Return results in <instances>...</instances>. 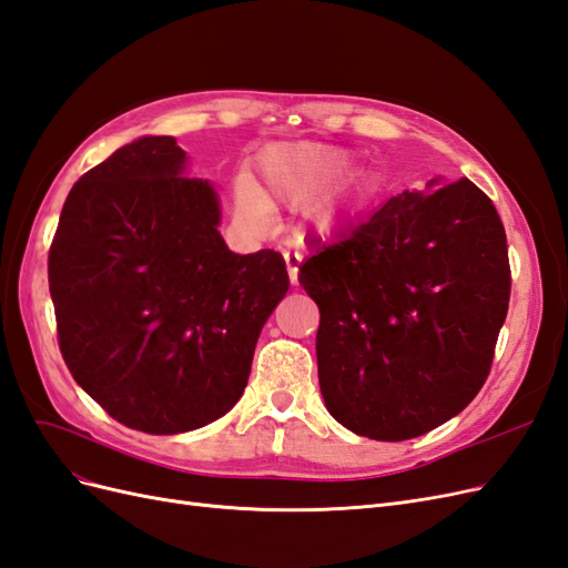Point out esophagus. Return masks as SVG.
Instances as JSON below:
<instances>
[{
    "instance_id": "obj_1",
    "label": "esophagus",
    "mask_w": 568,
    "mask_h": 568,
    "mask_svg": "<svg viewBox=\"0 0 568 568\" xmlns=\"http://www.w3.org/2000/svg\"><path fill=\"white\" fill-rule=\"evenodd\" d=\"M284 263H286V270H288L291 284H298V267H301V263H303V253H301V251H294V248L284 251Z\"/></svg>"
}]
</instances>
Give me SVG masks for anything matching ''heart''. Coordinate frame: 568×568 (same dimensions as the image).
Listing matches in <instances>:
<instances>
[{"label": "heart", "mask_w": 568, "mask_h": 568, "mask_svg": "<svg viewBox=\"0 0 568 568\" xmlns=\"http://www.w3.org/2000/svg\"><path fill=\"white\" fill-rule=\"evenodd\" d=\"M348 161L341 151L322 144H284L263 153L261 170L265 189H257L248 180L236 184V205L251 222L270 217L267 203H284L291 209L324 199L346 173Z\"/></svg>", "instance_id": "heart-1"}]
</instances>
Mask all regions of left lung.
<instances>
[{"label": "left lung", "mask_w": 568, "mask_h": 568, "mask_svg": "<svg viewBox=\"0 0 568 568\" xmlns=\"http://www.w3.org/2000/svg\"><path fill=\"white\" fill-rule=\"evenodd\" d=\"M434 185L317 244L298 274L320 307L324 405L357 436L432 432L490 374L511 288L503 220L471 180Z\"/></svg>", "instance_id": "obj_1"}]
</instances>
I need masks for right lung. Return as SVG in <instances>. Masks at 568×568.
<instances>
[{"label":"right lung","mask_w":568,"mask_h":568,"mask_svg":"<svg viewBox=\"0 0 568 568\" xmlns=\"http://www.w3.org/2000/svg\"><path fill=\"white\" fill-rule=\"evenodd\" d=\"M173 136L88 170L49 248L59 348L82 390L144 434L220 419L246 388L263 324L288 291L282 253H232L215 189L184 178Z\"/></svg>","instance_id":"add662e5"}]
</instances>
